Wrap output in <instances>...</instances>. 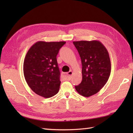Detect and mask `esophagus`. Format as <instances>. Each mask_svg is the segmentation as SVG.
I'll use <instances>...</instances> for the list:
<instances>
[{"label": "esophagus", "instance_id": "esophagus-1", "mask_svg": "<svg viewBox=\"0 0 133 133\" xmlns=\"http://www.w3.org/2000/svg\"><path fill=\"white\" fill-rule=\"evenodd\" d=\"M73 74V72L72 71H70L69 72H68V73H67V75L66 76V77H65V79L67 80H71V75H72Z\"/></svg>", "mask_w": 133, "mask_h": 133}]
</instances>
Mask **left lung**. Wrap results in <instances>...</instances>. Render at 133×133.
Here are the masks:
<instances>
[{
  "label": "left lung",
  "instance_id": "8db88e82",
  "mask_svg": "<svg viewBox=\"0 0 133 133\" xmlns=\"http://www.w3.org/2000/svg\"><path fill=\"white\" fill-rule=\"evenodd\" d=\"M81 59L82 80L75 86L81 95L89 97L105 85L111 72V62L106 47L98 41L73 42Z\"/></svg>",
  "mask_w": 133,
  "mask_h": 133
}]
</instances>
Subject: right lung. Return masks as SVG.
Returning <instances> with one entry per match:
<instances>
[{
	"instance_id": "add662e5",
	"label": "right lung",
	"mask_w": 133,
	"mask_h": 133,
	"mask_svg": "<svg viewBox=\"0 0 133 133\" xmlns=\"http://www.w3.org/2000/svg\"><path fill=\"white\" fill-rule=\"evenodd\" d=\"M65 43L39 41L28 51L23 63L24 76L36 94L47 98L58 92L61 82L56 56Z\"/></svg>"
}]
</instances>
